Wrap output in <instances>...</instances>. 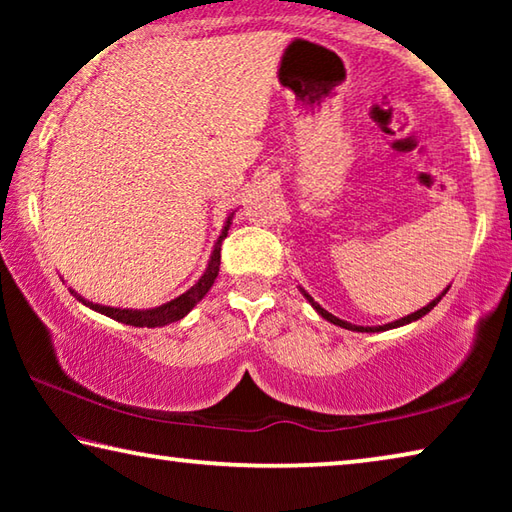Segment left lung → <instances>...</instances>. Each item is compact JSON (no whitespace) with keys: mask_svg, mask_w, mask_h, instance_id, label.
Wrapping results in <instances>:
<instances>
[{"mask_svg":"<svg viewBox=\"0 0 512 512\" xmlns=\"http://www.w3.org/2000/svg\"><path fill=\"white\" fill-rule=\"evenodd\" d=\"M449 291V287L440 293V296L436 298V300H431L427 307H422V309H418L415 311V314H411V316H404V318H400V320H395V323H388V325H381V327H359V325H352V323H348V320H341V318H336V316H332L329 314V311H325L323 307L318 305V302H314V298L309 296V293H305V298L311 302V307H314L320 316H323L325 320H329V323H334V325H339V327H345V329H352V332H384V329H393V327H400V325H406V323H413V320H418V318H422L424 314H429V311L438 305L440 300H443V296L445 293Z\"/></svg>","mask_w":512,"mask_h":512,"instance_id":"left-lung-1","label":"left lung"}]
</instances>
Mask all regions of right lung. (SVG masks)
I'll use <instances>...</instances> for the list:
<instances>
[{
    "instance_id": "add662e5",
    "label": "right lung",
    "mask_w": 512,
    "mask_h": 512,
    "mask_svg": "<svg viewBox=\"0 0 512 512\" xmlns=\"http://www.w3.org/2000/svg\"><path fill=\"white\" fill-rule=\"evenodd\" d=\"M230 221H232V214L228 216V221H225V228L221 232L219 241H216L214 246V253L210 257V264H207L205 273L201 280H198L192 289L185 291L183 296H178L176 300L167 302V305L162 307H155V309H117V307H103V305H94V302H88L85 298H81L79 293H74L76 300H81L83 305H88L90 309L99 311V314H106L110 318L119 320V323H126V325H133V327H162V325H169V323H176V320L185 318L189 311H192L198 300H201L210 287L216 280V275H219V266H221V241L228 237V228H230Z\"/></svg>"
}]
</instances>
